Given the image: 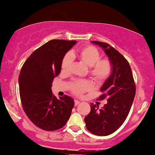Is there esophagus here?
Instances as JSON below:
<instances>
[{"mask_svg":"<svg viewBox=\"0 0 155 155\" xmlns=\"http://www.w3.org/2000/svg\"><path fill=\"white\" fill-rule=\"evenodd\" d=\"M80 103H81V102H80V101L74 100V105H75V106H77L78 105H79Z\"/></svg>","mask_w":155,"mask_h":155,"instance_id":"1","label":"esophagus"}]
</instances>
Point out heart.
<instances>
[{
  "label": "heart",
  "instance_id": "heart-1",
  "mask_svg": "<svg viewBox=\"0 0 155 155\" xmlns=\"http://www.w3.org/2000/svg\"><path fill=\"white\" fill-rule=\"evenodd\" d=\"M72 55L89 67L90 76L97 83L105 81L110 76L113 71V64L108 58H100L101 54L97 48L88 45L81 48L77 54H67L63 57L61 63V72L68 73L72 64ZM71 91L77 96H81L92 88L91 83L86 80H75L70 83Z\"/></svg>",
  "mask_w": 155,
  "mask_h": 155
}]
</instances>
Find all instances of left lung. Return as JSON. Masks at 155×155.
<instances>
[{"label":"left lung","instance_id":"obj_1","mask_svg":"<svg viewBox=\"0 0 155 155\" xmlns=\"http://www.w3.org/2000/svg\"><path fill=\"white\" fill-rule=\"evenodd\" d=\"M104 50L113 64L110 76L101 87L102 94L98 100L107 98V104L99 110L91 104V111L85 117L87 130L105 136L116 131L124 122L133 105L135 84L132 69L127 59L118 50L105 42L91 41Z\"/></svg>","mask_w":155,"mask_h":155}]
</instances>
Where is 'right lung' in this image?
<instances>
[{"mask_svg":"<svg viewBox=\"0 0 155 155\" xmlns=\"http://www.w3.org/2000/svg\"><path fill=\"white\" fill-rule=\"evenodd\" d=\"M76 42L50 40L31 53L20 70L18 81L22 108L28 119L43 130L61 129L70 117L73 99L64 95L58 100L51 87L61 72L62 58Z\"/></svg>","mask_w":155,"mask_h":155,"instance_id":"1","label":"right lung"}]
</instances>
